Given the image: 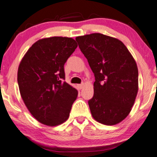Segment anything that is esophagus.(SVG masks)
Masks as SVG:
<instances>
[{"instance_id":"esophagus-1","label":"esophagus","mask_w":157,"mask_h":157,"mask_svg":"<svg viewBox=\"0 0 157 157\" xmlns=\"http://www.w3.org/2000/svg\"><path fill=\"white\" fill-rule=\"evenodd\" d=\"M83 86V83H81V84H77V88L78 89H81Z\"/></svg>"}]
</instances>
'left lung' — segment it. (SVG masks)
<instances>
[{
    "label": "left lung",
    "mask_w": 157,
    "mask_h": 157,
    "mask_svg": "<svg viewBox=\"0 0 157 157\" xmlns=\"http://www.w3.org/2000/svg\"><path fill=\"white\" fill-rule=\"evenodd\" d=\"M95 76L94 96L89 101L92 117L115 125L128 115L139 89L138 68L125 45L101 33L76 38Z\"/></svg>",
    "instance_id": "obj_1"
}]
</instances>
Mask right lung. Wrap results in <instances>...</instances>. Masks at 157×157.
<instances>
[{
    "label": "right lung",
    "mask_w": 157,
    "mask_h": 157,
    "mask_svg": "<svg viewBox=\"0 0 157 157\" xmlns=\"http://www.w3.org/2000/svg\"><path fill=\"white\" fill-rule=\"evenodd\" d=\"M78 44L71 38H42L32 45L18 70L21 96L35 119L49 126L68 119L78 91L66 81L64 64Z\"/></svg>",
    "instance_id": "obj_1"
}]
</instances>
